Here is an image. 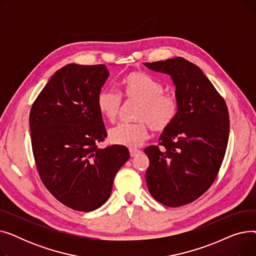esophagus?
<instances>
[{
  "label": "esophagus",
  "instance_id": "esophagus-1",
  "mask_svg": "<svg viewBox=\"0 0 256 256\" xmlns=\"http://www.w3.org/2000/svg\"><path fill=\"white\" fill-rule=\"evenodd\" d=\"M141 152V150H130V156H138L139 154Z\"/></svg>",
  "mask_w": 256,
  "mask_h": 256
}]
</instances>
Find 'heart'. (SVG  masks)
<instances>
[{"label": "heart", "instance_id": "obj_1", "mask_svg": "<svg viewBox=\"0 0 256 256\" xmlns=\"http://www.w3.org/2000/svg\"><path fill=\"white\" fill-rule=\"evenodd\" d=\"M121 94L126 102H137L136 124H120L109 132L112 143L135 148L150 138V132L167 130L180 113V100L164 85L142 72H134L121 80ZM100 113L109 122H115L122 109V97L112 88L102 89L96 98Z\"/></svg>", "mask_w": 256, "mask_h": 256}]
</instances>
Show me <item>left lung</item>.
Listing matches in <instances>:
<instances>
[{
	"mask_svg": "<svg viewBox=\"0 0 256 256\" xmlns=\"http://www.w3.org/2000/svg\"><path fill=\"white\" fill-rule=\"evenodd\" d=\"M171 76L180 113L158 145L146 147L150 158L146 184L152 196L178 208L204 195L216 180L230 137V114L224 98L198 66L176 57L145 63Z\"/></svg>",
	"mask_w": 256,
	"mask_h": 256,
	"instance_id": "8db88e82",
	"label": "left lung"
}]
</instances>
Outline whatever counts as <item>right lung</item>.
<instances>
[{
	"label": "right lung",
	"mask_w": 256,
	"mask_h": 256,
	"mask_svg": "<svg viewBox=\"0 0 256 256\" xmlns=\"http://www.w3.org/2000/svg\"><path fill=\"white\" fill-rule=\"evenodd\" d=\"M108 76L104 64L66 65L52 76L30 111L40 180L61 204L78 212L106 202L117 171L130 158L126 146L98 147L106 130L96 98Z\"/></svg>",
	"instance_id": "1"
}]
</instances>
